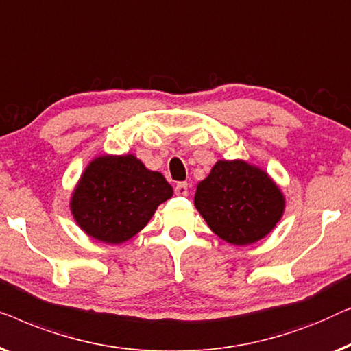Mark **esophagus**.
<instances>
[{"mask_svg":"<svg viewBox=\"0 0 351 351\" xmlns=\"http://www.w3.org/2000/svg\"><path fill=\"white\" fill-rule=\"evenodd\" d=\"M175 194L180 197H186L189 194V186H187V182H178L175 186Z\"/></svg>","mask_w":351,"mask_h":351,"instance_id":"esophagus-1","label":"esophagus"}]
</instances>
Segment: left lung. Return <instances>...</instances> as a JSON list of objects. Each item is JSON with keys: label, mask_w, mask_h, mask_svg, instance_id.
I'll use <instances>...</instances> for the list:
<instances>
[{"label": "left lung", "mask_w": 351, "mask_h": 351, "mask_svg": "<svg viewBox=\"0 0 351 351\" xmlns=\"http://www.w3.org/2000/svg\"><path fill=\"white\" fill-rule=\"evenodd\" d=\"M194 205L219 239L235 246L263 240L285 213L276 182L248 162L218 160L197 184Z\"/></svg>", "instance_id": "1"}]
</instances>
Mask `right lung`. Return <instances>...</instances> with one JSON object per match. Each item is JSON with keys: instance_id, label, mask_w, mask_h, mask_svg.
<instances>
[{"instance_id": "1", "label": "right lung", "mask_w": 351, "mask_h": 351, "mask_svg": "<svg viewBox=\"0 0 351 351\" xmlns=\"http://www.w3.org/2000/svg\"><path fill=\"white\" fill-rule=\"evenodd\" d=\"M171 195L173 187L164 175L146 169L133 154H103L82 171L70 210L88 237L119 245L136 235Z\"/></svg>"}]
</instances>
